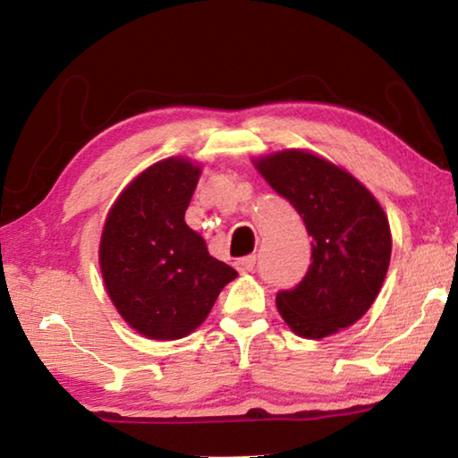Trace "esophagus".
<instances>
[{"mask_svg": "<svg viewBox=\"0 0 458 458\" xmlns=\"http://www.w3.org/2000/svg\"><path fill=\"white\" fill-rule=\"evenodd\" d=\"M254 262H257V257H254V254H250V257L238 259L236 260V268L240 270V273H250V270L254 268Z\"/></svg>", "mask_w": 458, "mask_h": 458, "instance_id": "1", "label": "esophagus"}]
</instances>
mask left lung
Masks as SVG:
<instances>
[{"instance_id": "obj_1", "label": "left lung", "mask_w": 458, "mask_h": 458, "mask_svg": "<svg viewBox=\"0 0 458 458\" xmlns=\"http://www.w3.org/2000/svg\"><path fill=\"white\" fill-rule=\"evenodd\" d=\"M260 175L305 222L311 265L276 307L301 337L321 339L350 327L374 303L390 267V224L377 199L345 169L301 149L260 157Z\"/></svg>"}]
</instances>
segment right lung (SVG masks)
<instances>
[{"label": "right lung", "mask_w": 458, "mask_h": 458, "mask_svg": "<svg viewBox=\"0 0 458 458\" xmlns=\"http://www.w3.org/2000/svg\"><path fill=\"white\" fill-rule=\"evenodd\" d=\"M199 167L169 157L147 167L114 201L100 236V273L113 305L149 339L198 329L238 273L185 224Z\"/></svg>", "instance_id": "obj_1"}]
</instances>
